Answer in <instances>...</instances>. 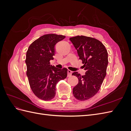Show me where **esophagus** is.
<instances>
[{"mask_svg": "<svg viewBox=\"0 0 131 131\" xmlns=\"http://www.w3.org/2000/svg\"><path fill=\"white\" fill-rule=\"evenodd\" d=\"M68 77H70L72 74V72L70 70H68Z\"/></svg>", "mask_w": 131, "mask_h": 131, "instance_id": "obj_1", "label": "esophagus"}]
</instances>
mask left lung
Instances as JSON below:
<instances>
[{
	"instance_id": "8db88e82",
	"label": "left lung",
	"mask_w": 131,
	"mask_h": 131,
	"mask_svg": "<svg viewBox=\"0 0 131 131\" xmlns=\"http://www.w3.org/2000/svg\"><path fill=\"white\" fill-rule=\"evenodd\" d=\"M69 39L86 70L85 75L82 76L78 72L72 74L79 80L73 93L78 100L86 101L93 97L101 88L106 74L108 52L104 45L95 38L78 35Z\"/></svg>"
}]
</instances>
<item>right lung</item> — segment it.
Here are the masks:
<instances>
[{"mask_svg": "<svg viewBox=\"0 0 131 131\" xmlns=\"http://www.w3.org/2000/svg\"><path fill=\"white\" fill-rule=\"evenodd\" d=\"M66 38L55 34L43 35L31 43L26 53L27 75L30 88L39 99L50 101L56 94L57 82L67 78L68 69L50 65L54 55V46Z\"/></svg>", "mask_w": 131, "mask_h": 131, "instance_id": "obj_1", "label": "right lung"}]
</instances>
